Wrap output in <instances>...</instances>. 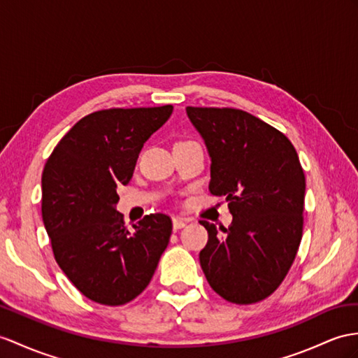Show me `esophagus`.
Wrapping results in <instances>:
<instances>
[{
	"instance_id": "1",
	"label": "esophagus",
	"mask_w": 358,
	"mask_h": 358,
	"mask_svg": "<svg viewBox=\"0 0 358 358\" xmlns=\"http://www.w3.org/2000/svg\"><path fill=\"white\" fill-rule=\"evenodd\" d=\"M187 223L188 222L185 219H180V217H174V219H173V229L178 231V229L185 228Z\"/></svg>"
}]
</instances>
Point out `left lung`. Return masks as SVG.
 <instances>
[{
    "label": "left lung",
    "mask_w": 358,
    "mask_h": 358,
    "mask_svg": "<svg viewBox=\"0 0 358 358\" xmlns=\"http://www.w3.org/2000/svg\"><path fill=\"white\" fill-rule=\"evenodd\" d=\"M211 158V194L228 202L234 222L202 220L208 243L200 266L223 299L254 303L272 294L299 249L305 176L284 134L231 108H187Z\"/></svg>",
    "instance_id": "obj_1"
}]
</instances>
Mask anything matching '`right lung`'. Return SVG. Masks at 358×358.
Masks as SVG:
<instances>
[{
  "instance_id": "1",
  "label": "right lung",
  "mask_w": 358,
  "mask_h": 358,
  "mask_svg": "<svg viewBox=\"0 0 358 358\" xmlns=\"http://www.w3.org/2000/svg\"><path fill=\"white\" fill-rule=\"evenodd\" d=\"M171 104L90 113L60 139L42 173V220L59 267L77 290L123 305L149 285L169 246L171 219L145 215L126 229L117 188L132 179L144 143Z\"/></svg>"
}]
</instances>
